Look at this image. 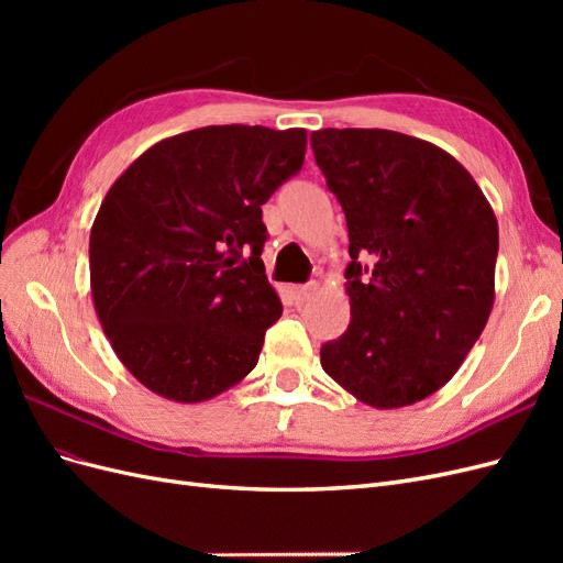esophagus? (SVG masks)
Wrapping results in <instances>:
<instances>
[{"instance_id":"esophagus-1","label":"esophagus","mask_w":563,"mask_h":563,"mask_svg":"<svg viewBox=\"0 0 563 563\" xmlns=\"http://www.w3.org/2000/svg\"><path fill=\"white\" fill-rule=\"evenodd\" d=\"M319 288L317 282H310V284H302V286H294V300L300 305L305 300H310L314 296V291Z\"/></svg>"}]
</instances>
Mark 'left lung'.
<instances>
[{
	"label": "left lung",
	"mask_w": 563,
	"mask_h": 563,
	"mask_svg": "<svg viewBox=\"0 0 563 563\" xmlns=\"http://www.w3.org/2000/svg\"><path fill=\"white\" fill-rule=\"evenodd\" d=\"M312 150L352 255V319L321 345V368L383 411L422 401L455 376L493 310L496 213L463 164L413 135L321 129Z\"/></svg>",
	"instance_id": "1"
}]
</instances>
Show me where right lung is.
Instances as JSON below:
<instances>
[{"mask_svg": "<svg viewBox=\"0 0 563 563\" xmlns=\"http://www.w3.org/2000/svg\"><path fill=\"white\" fill-rule=\"evenodd\" d=\"M305 147V129L203 126L155 143L108 190L89 236L93 308L150 391L209 401L258 364L282 317L261 207Z\"/></svg>", "mask_w": 563, "mask_h": 563, "instance_id": "right-lung-1", "label": "right lung"}]
</instances>
